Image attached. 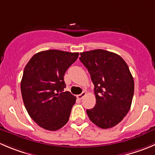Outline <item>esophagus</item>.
I'll return each mask as SVG.
<instances>
[{
	"label": "esophagus",
	"mask_w": 155,
	"mask_h": 155,
	"mask_svg": "<svg viewBox=\"0 0 155 155\" xmlns=\"http://www.w3.org/2000/svg\"><path fill=\"white\" fill-rule=\"evenodd\" d=\"M85 95H86V92H83L82 94H79V95L77 96V98L81 101V100H82V99L85 97Z\"/></svg>",
	"instance_id": "1"
}]
</instances>
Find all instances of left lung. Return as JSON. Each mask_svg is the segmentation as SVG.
I'll use <instances>...</instances> for the list:
<instances>
[{"mask_svg": "<svg viewBox=\"0 0 155 155\" xmlns=\"http://www.w3.org/2000/svg\"><path fill=\"white\" fill-rule=\"evenodd\" d=\"M94 84L96 105L87 113L92 123L110 129L129 111L134 94V80L126 61L119 54L103 49L81 53Z\"/></svg>", "mask_w": 155, "mask_h": 155, "instance_id": "obj_1", "label": "left lung"}]
</instances>
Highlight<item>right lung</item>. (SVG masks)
Returning <instances> with one entry per match:
<instances>
[{"label": "right lung", "instance_id": "1", "mask_svg": "<svg viewBox=\"0 0 155 155\" xmlns=\"http://www.w3.org/2000/svg\"><path fill=\"white\" fill-rule=\"evenodd\" d=\"M78 52L51 49L35 54L23 71L21 94L29 116L40 127L56 131L68 123L76 97L66 87L64 75Z\"/></svg>", "mask_w": 155, "mask_h": 155}]
</instances>
